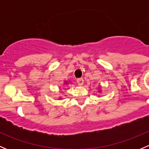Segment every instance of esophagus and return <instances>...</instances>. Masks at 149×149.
Listing matches in <instances>:
<instances>
[{
  "mask_svg": "<svg viewBox=\"0 0 149 149\" xmlns=\"http://www.w3.org/2000/svg\"><path fill=\"white\" fill-rule=\"evenodd\" d=\"M77 83L79 86H82L84 84V79H78Z\"/></svg>",
  "mask_w": 149,
  "mask_h": 149,
  "instance_id": "esophagus-1",
  "label": "esophagus"
}]
</instances>
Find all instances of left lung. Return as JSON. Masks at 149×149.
<instances>
[{"instance_id": "8db88e82", "label": "left lung", "mask_w": 149, "mask_h": 149, "mask_svg": "<svg viewBox=\"0 0 149 149\" xmlns=\"http://www.w3.org/2000/svg\"><path fill=\"white\" fill-rule=\"evenodd\" d=\"M100 91H101V90L100 89V90H99V92H100Z\"/></svg>"}]
</instances>
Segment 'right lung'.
<instances>
[{"label":"right lung","instance_id":"add662e5","mask_svg":"<svg viewBox=\"0 0 149 149\" xmlns=\"http://www.w3.org/2000/svg\"><path fill=\"white\" fill-rule=\"evenodd\" d=\"M64 83H65V84H67L68 82L67 81H65V82H64Z\"/></svg>","mask_w":149,"mask_h":149}]
</instances>
